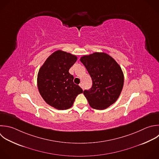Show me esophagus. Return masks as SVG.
I'll return each instance as SVG.
<instances>
[{
  "label": "esophagus",
  "mask_w": 159,
  "mask_h": 159,
  "mask_svg": "<svg viewBox=\"0 0 159 159\" xmlns=\"http://www.w3.org/2000/svg\"><path fill=\"white\" fill-rule=\"evenodd\" d=\"M80 86L83 89H84V87H83V84H82V83H81V84H80Z\"/></svg>",
  "instance_id": "obj_1"
}]
</instances>
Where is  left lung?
<instances>
[{
	"label": "left lung",
	"mask_w": 159,
	"mask_h": 159,
	"mask_svg": "<svg viewBox=\"0 0 159 159\" xmlns=\"http://www.w3.org/2000/svg\"><path fill=\"white\" fill-rule=\"evenodd\" d=\"M90 75L93 84L83 94L93 109H106L118 99L124 85V74L119 64L106 53L95 52L80 58Z\"/></svg>",
	"instance_id": "left-lung-1"
}]
</instances>
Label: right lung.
<instances>
[{
  "label": "right lung",
  "mask_w": 159,
  "mask_h": 159,
  "mask_svg": "<svg viewBox=\"0 0 159 159\" xmlns=\"http://www.w3.org/2000/svg\"><path fill=\"white\" fill-rule=\"evenodd\" d=\"M76 60V56L57 50L46 60L39 70L37 76L39 93L44 101L55 109L70 108L76 97L83 92L73 83L74 77L69 73Z\"/></svg>",
  "instance_id": "1"
}]
</instances>
